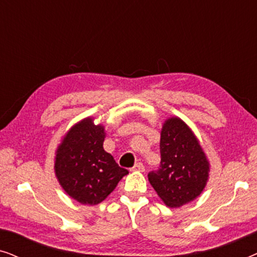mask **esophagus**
<instances>
[{"label": "esophagus", "instance_id": "34e87169", "mask_svg": "<svg viewBox=\"0 0 257 257\" xmlns=\"http://www.w3.org/2000/svg\"><path fill=\"white\" fill-rule=\"evenodd\" d=\"M133 172H144L145 171V166L142 163H137L132 168Z\"/></svg>", "mask_w": 257, "mask_h": 257}]
</instances>
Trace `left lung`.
<instances>
[{
	"label": "left lung",
	"mask_w": 257,
	"mask_h": 257,
	"mask_svg": "<svg viewBox=\"0 0 257 257\" xmlns=\"http://www.w3.org/2000/svg\"><path fill=\"white\" fill-rule=\"evenodd\" d=\"M160 168L149 181L165 205L179 208L201 194L209 178V161L198 138L179 117L167 118L160 133Z\"/></svg>",
	"instance_id": "left-lung-1"
}]
</instances>
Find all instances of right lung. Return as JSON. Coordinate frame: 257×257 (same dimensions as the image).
<instances>
[{"mask_svg": "<svg viewBox=\"0 0 257 257\" xmlns=\"http://www.w3.org/2000/svg\"><path fill=\"white\" fill-rule=\"evenodd\" d=\"M104 126L84 118L65 133L56 150L55 174L66 194L82 205L104 201L127 170L104 150Z\"/></svg>", "mask_w": 257, "mask_h": 257, "instance_id": "obj_1", "label": "right lung"}]
</instances>
